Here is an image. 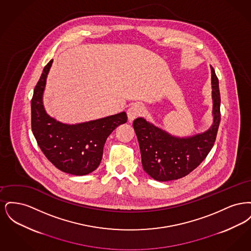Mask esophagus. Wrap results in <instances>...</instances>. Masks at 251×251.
Instances as JSON below:
<instances>
[{
    "instance_id": "1",
    "label": "esophagus",
    "mask_w": 251,
    "mask_h": 251,
    "mask_svg": "<svg viewBox=\"0 0 251 251\" xmlns=\"http://www.w3.org/2000/svg\"><path fill=\"white\" fill-rule=\"evenodd\" d=\"M143 112V107L140 104H132L127 111V116L130 121L135 120L139 116L142 115Z\"/></svg>"
}]
</instances>
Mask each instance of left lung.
Here are the masks:
<instances>
[{
  "label": "left lung",
  "instance_id": "1",
  "mask_svg": "<svg viewBox=\"0 0 251 251\" xmlns=\"http://www.w3.org/2000/svg\"><path fill=\"white\" fill-rule=\"evenodd\" d=\"M212 72L214 122L208 131L190 137H176L143 118L132 126L141 151L143 169L159 181L178 179L188 175L207 157L216 139L220 123V92L215 70Z\"/></svg>",
  "mask_w": 251,
  "mask_h": 251
}]
</instances>
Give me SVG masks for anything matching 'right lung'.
<instances>
[{
  "mask_svg": "<svg viewBox=\"0 0 251 251\" xmlns=\"http://www.w3.org/2000/svg\"><path fill=\"white\" fill-rule=\"evenodd\" d=\"M52 60L45 66L31 100L32 131L49 161L63 172L83 176L100 166L108 136L127 122L125 112L79 124H64L46 113L42 97Z\"/></svg>",
  "mask_w": 251,
  "mask_h": 251,
  "instance_id": "obj_1",
  "label": "right lung"
}]
</instances>
